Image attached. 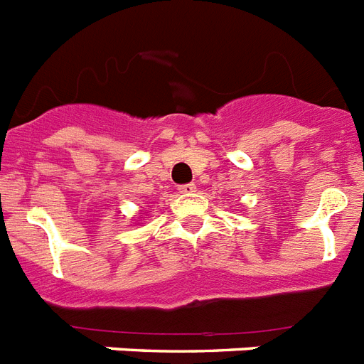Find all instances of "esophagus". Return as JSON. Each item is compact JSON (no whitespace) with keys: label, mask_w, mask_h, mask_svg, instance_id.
Returning a JSON list of instances; mask_svg holds the SVG:
<instances>
[{"label":"esophagus","mask_w":364,"mask_h":364,"mask_svg":"<svg viewBox=\"0 0 364 364\" xmlns=\"http://www.w3.org/2000/svg\"><path fill=\"white\" fill-rule=\"evenodd\" d=\"M180 193H184V195H191L197 191V186L195 184H184V186H180Z\"/></svg>","instance_id":"34e87169"}]
</instances>
